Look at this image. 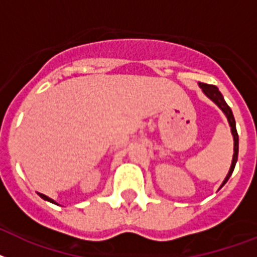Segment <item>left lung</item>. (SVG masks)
Wrapping results in <instances>:
<instances>
[{
    "label": "left lung",
    "instance_id": "obj_1",
    "mask_svg": "<svg viewBox=\"0 0 257 257\" xmlns=\"http://www.w3.org/2000/svg\"><path fill=\"white\" fill-rule=\"evenodd\" d=\"M199 85H201V88L203 89V92L206 93V95H207L208 97H210V99H211L212 101H214V103H215L216 105H218V107L223 110V112H224V114H226L227 118H228V122H230L231 132H232V135H233L232 164H231L230 172H228V174H227L226 179H224V182L222 183V186H223V185H224V183L228 181V178H230L231 174H232L233 169H235V165H236L237 152H239V136H237V132H236V125H235V118H233L232 110H231V108L228 107V104L224 101V99H223V95L220 93V91L218 89V87H216V85H212V84H206V83H199Z\"/></svg>",
    "mask_w": 257,
    "mask_h": 257
}]
</instances>
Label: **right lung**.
<instances>
[{"instance_id":"add662e5","label":"right lung","mask_w":257,"mask_h":257,"mask_svg":"<svg viewBox=\"0 0 257 257\" xmlns=\"http://www.w3.org/2000/svg\"><path fill=\"white\" fill-rule=\"evenodd\" d=\"M39 195H41L42 198H43V199H46V201H49V202H53V203H55V202L53 201V199H51V198H49V197H46V195H43V194H39Z\"/></svg>"}]
</instances>
